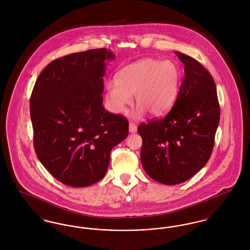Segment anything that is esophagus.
Returning <instances> with one entry per match:
<instances>
[{"mask_svg": "<svg viewBox=\"0 0 250 250\" xmlns=\"http://www.w3.org/2000/svg\"><path fill=\"white\" fill-rule=\"evenodd\" d=\"M137 130H138L137 125L135 124H133V123H129V132L130 133H136Z\"/></svg>", "mask_w": 250, "mask_h": 250, "instance_id": "obj_1", "label": "esophagus"}]
</instances>
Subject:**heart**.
Returning a JSON list of instances; mask_svg holds the SVG:
<instances>
[{
	"label": "heart",
	"instance_id": "heart-1",
	"mask_svg": "<svg viewBox=\"0 0 250 250\" xmlns=\"http://www.w3.org/2000/svg\"><path fill=\"white\" fill-rule=\"evenodd\" d=\"M182 78V69L175 61H137L116 73V82H107L108 106L115 113H124L134 95L138 104L133 112L134 118L142 117L146 111L154 117L160 116L175 102Z\"/></svg>",
	"mask_w": 250,
	"mask_h": 250
}]
</instances>
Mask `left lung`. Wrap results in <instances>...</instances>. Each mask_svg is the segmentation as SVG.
Masks as SVG:
<instances>
[{
    "label": "left lung",
    "mask_w": 250,
    "mask_h": 250,
    "mask_svg": "<svg viewBox=\"0 0 250 250\" xmlns=\"http://www.w3.org/2000/svg\"><path fill=\"white\" fill-rule=\"evenodd\" d=\"M185 64V79L170 111L142 124L141 160L156 182L173 186L193 177L208 162L220 119L213 77L197 60L175 51Z\"/></svg>",
    "instance_id": "left-lung-1"
}]
</instances>
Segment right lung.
<instances>
[{"instance_id":"obj_1","label":"right lung","mask_w":250,"mask_h":250,"mask_svg":"<svg viewBox=\"0 0 250 250\" xmlns=\"http://www.w3.org/2000/svg\"><path fill=\"white\" fill-rule=\"evenodd\" d=\"M115 55L107 48L72 53L48 63L30 99L36 155L73 188L103 178L110 152L128 135L127 119L103 107V77Z\"/></svg>"}]
</instances>
